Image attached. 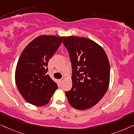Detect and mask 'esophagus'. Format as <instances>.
Instances as JSON below:
<instances>
[{
	"label": "esophagus",
	"instance_id": "obj_1",
	"mask_svg": "<svg viewBox=\"0 0 134 134\" xmlns=\"http://www.w3.org/2000/svg\"><path fill=\"white\" fill-rule=\"evenodd\" d=\"M63 80H64V78H62L61 79H60V82H63Z\"/></svg>",
	"mask_w": 134,
	"mask_h": 134
}]
</instances>
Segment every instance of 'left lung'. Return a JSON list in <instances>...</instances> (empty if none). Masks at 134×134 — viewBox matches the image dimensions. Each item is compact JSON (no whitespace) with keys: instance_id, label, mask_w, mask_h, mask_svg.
<instances>
[{"instance_id":"left-lung-1","label":"left lung","mask_w":134,"mask_h":134,"mask_svg":"<svg viewBox=\"0 0 134 134\" xmlns=\"http://www.w3.org/2000/svg\"><path fill=\"white\" fill-rule=\"evenodd\" d=\"M72 67V87L65 95L69 104L86 110L100 101L108 88L110 65L103 48L86 37H65Z\"/></svg>"}]
</instances>
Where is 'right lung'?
Segmentation results:
<instances>
[{
  "instance_id": "1",
  "label": "right lung",
  "mask_w": 134,
  "mask_h": 134,
  "mask_svg": "<svg viewBox=\"0 0 134 134\" xmlns=\"http://www.w3.org/2000/svg\"><path fill=\"white\" fill-rule=\"evenodd\" d=\"M64 37L39 36L30 42L20 54L15 80L19 92L30 104L46 105L58 88L57 84L47 74L48 63Z\"/></svg>"
}]
</instances>
